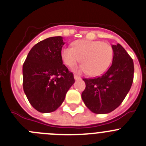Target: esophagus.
Segmentation results:
<instances>
[{
  "mask_svg": "<svg viewBox=\"0 0 146 146\" xmlns=\"http://www.w3.org/2000/svg\"><path fill=\"white\" fill-rule=\"evenodd\" d=\"M74 80H80V76L77 75V74H74Z\"/></svg>",
  "mask_w": 146,
  "mask_h": 146,
  "instance_id": "1",
  "label": "esophagus"
}]
</instances>
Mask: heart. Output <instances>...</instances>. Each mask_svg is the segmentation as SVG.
<instances>
[{"label":"heart","instance_id":"obj_1","mask_svg":"<svg viewBox=\"0 0 146 146\" xmlns=\"http://www.w3.org/2000/svg\"><path fill=\"white\" fill-rule=\"evenodd\" d=\"M62 59L68 66H74L80 61L82 64L76 66V72H88L91 76H98L106 71L112 59V48L109 44L100 41L77 40L72 47L62 50Z\"/></svg>","mask_w":146,"mask_h":146}]
</instances>
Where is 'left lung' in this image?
Listing matches in <instances>:
<instances>
[{
	"instance_id": "obj_1",
	"label": "left lung",
	"mask_w": 146,
	"mask_h": 146,
	"mask_svg": "<svg viewBox=\"0 0 146 146\" xmlns=\"http://www.w3.org/2000/svg\"><path fill=\"white\" fill-rule=\"evenodd\" d=\"M112 47V63L105 74L96 78H83L86 87L82 98L94 113L106 114L115 110L124 100L133 84V59L120 44Z\"/></svg>"
}]
</instances>
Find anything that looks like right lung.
I'll return each instance as SVG.
<instances>
[{"instance_id":"add662e5","label":"right lung","mask_w":146,"mask_h":146,"mask_svg":"<svg viewBox=\"0 0 146 146\" xmlns=\"http://www.w3.org/2000/svg\"><path fill=\"white\" fill-rule=\"evenodd\" d=\"M62 36L39 41L30 50L23 65V91L30 104L40 112L56 110L74 83V74L62 59Z\"/></svg>"}]
</instances>
